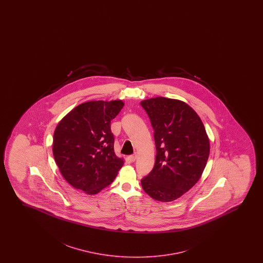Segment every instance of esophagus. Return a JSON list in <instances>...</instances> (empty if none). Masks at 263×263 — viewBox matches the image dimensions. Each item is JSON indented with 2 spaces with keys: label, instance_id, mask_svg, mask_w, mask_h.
I'll return each instance as SVG.
<instances>
[{
  "label": "esophagus",
  "instance_id": "obj_1",
  "mask_svg": "<svg viewBox=\"0 0 263 263\" xmlns=\"http://www.w3.org/2000/svg\"><path fill=\"white\" fill-rule=\"evenodd\" d=\"M129 159L131 162H135V161H136V159H137V155L135 154V155H130Z\"/></svg>",
  "mask_w": 263,
  "mask_h": 263
}]
</instances>
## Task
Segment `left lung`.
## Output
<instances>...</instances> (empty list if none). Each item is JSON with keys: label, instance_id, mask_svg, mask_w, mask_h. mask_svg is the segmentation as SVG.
<instances>
[{"label": "left lung", "instance_id": "left-lung-1", "mask_svg": "<svg viewBox=\"0 0 263 263\" xmlns=\"http://www.w3.org/2000/svg\"><path fill=\"white\" fill-rule=\"evenodd\" d=\"M155 130L154 169L141 180L146 194L171 202L198 182L205 169L210 144L205 126L184 101L156 97L141 101Z\"/></svg>", "mask_w": 263, "mask_h": 263}]
</instances>
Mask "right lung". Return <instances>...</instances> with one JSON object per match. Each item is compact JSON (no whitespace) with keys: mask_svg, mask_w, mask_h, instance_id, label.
Listing matches in <instances>:
<instances>
[{"mask_svg":"<svg viewBox=\"0 0 263 263\" xmlns=\"http://www.w3.org/2000/svg\"><path fill=\"white\" fill-rule=\"evenodd\" d=\"M120 100L92 101L78 105L58 123L53 155L71 186L95 195L108 186L124 164L114 152L110 121L122 109Z\"/></svg>","mask_w":263,"mask_h":263,"instance_id":"add662e5","label":"right lung"}]
</instances>
